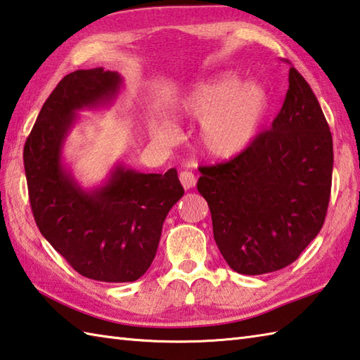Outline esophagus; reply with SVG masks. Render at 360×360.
<instances>
[{
    "label": "esophagus",
    "instance_id": "esophagus-1",
    "mask_svg": "<svg viewBox=\"0 0 360 360\" xmlns=\"http://www.w3.org/2000/svg\"><path fill=\"white\" fill-rule=\"evenodd\" d=\"M179 181H181L182 187H184L186 190L195 187V184H196V178H195V174H193L192 172H188V170H186V172H181V173H179Z\"/></svg>",
    "mask_w": 360,
    "mask_h": 360
}]
</instances>
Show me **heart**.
<instances>
[{
  "label": "heart",
  "mask_w": 360,
  "mask_h": 360,
  "mask_svg": "<svg viewBox=\"0 0 360 360\" xmlns=\"http://www.w3.org/2000/svg\"><path fill=\"white\" fill-rule=\"evenodd\" d=\"M269 109V95L257 82L218 76L200 84L178 104L181 117L201 122V145L209 156L231 159L256 139Z\"/></svg>",
  "instance_id": "1"
}]
</instances>
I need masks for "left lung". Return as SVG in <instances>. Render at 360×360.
<instances>
[{"label":"left lung","instance_id":"8db88e82","mask_svg":"<svg viewBox=\"0 0 360 360\" xmlns=\"http://www.w3.org/2000/svg\"><path fill=\"white\" fill-rule=\"evenodd\" d=\"M333 164L325 114L307 81L290 67L271 128L234 159L200 167L198 192L232 270L271 273L300 257L325 223Z\"/></svg>","mask_w":360,"mask_h":360}]
</instances>
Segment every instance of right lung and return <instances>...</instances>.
Wrapping results in <instances>:
<instances>
[{
	"label": "right lung",
	"mask_w": 360,
	"mask_h": 360,
	"mask_svg": "<svg viewBox=\"0 0 360 360\" xmlns=\"http://www.w3.org/2000/svg\"><path fill=\"white\" fill-rule=\"evenodd\" d=\"M122 76L101 67L67 75L48 96L23 150L34 220L82 276L132 283L156 256L167 214L184 195L178 172L139 173L117 165L104 186L84 190L62 164L76 112L110 104Z\"/></svg>",
	"instance_id": "obj_1"
}]
</instances>
